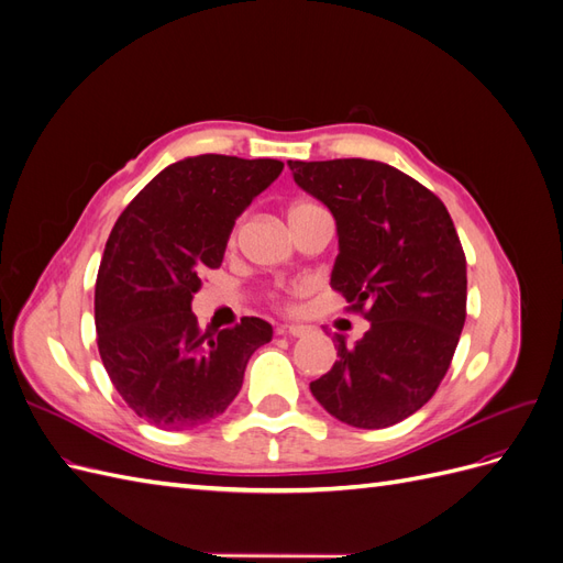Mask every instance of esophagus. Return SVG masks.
I'll use <instances>...</instances> for the list:
<instances>
[{"label": "esophagus", "instance_id": "34e87169", "mask_svg": "<svg viewBox=\"0 0 563 563\" xmlns=\"http://www.w3.org/2000/svg\"><path fill=\"white\" fill-rule=\"evenodd\" d=\"M277 333L279 335H291V338H302V335L310 333V329L302 327V323H286V327L277 329Z\"/></svg>", "mask_w": 563, "mask_h": 563}]
</instances>
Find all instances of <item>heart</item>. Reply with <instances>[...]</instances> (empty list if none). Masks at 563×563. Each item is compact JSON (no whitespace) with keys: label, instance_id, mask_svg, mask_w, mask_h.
<instances>
[{"label":"heart","instance_id":"obj_1","mask_svg":"<svg viewBox=\"0 0 563 563\" xmlns=\"http://www.w3.org/2000/svg\"><path fill=\"white\" fill-rule=\"evenodd\" d=\"M300 207H308V203H298V207H294V209H300ZM305 288H308V284H296V286H291L288 288V296H296V294H302Z\"/></svg>","mask_w":563,"mask_h":563}]
</instances>
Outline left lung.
<instances>
[{
  "label": "left lung",
  "instance_id": "8db88e82",
  "mask_svg": "<svg viewBox=\"0 0 563 563\" xmlns=\"http://www.w3.org/2000/svg\"><path fill=\"white\" fill-rule=\"evenodd\" d=\"M338 228L331 288L371 329L335 333L338 362L310 383L340 422L380 430L413 416L444 380L465 327L467 263L441 199L373 159L288 162Z\"/></svg>",
  "mask_w": 563,
  "mask_h": 563
}]
</instances>
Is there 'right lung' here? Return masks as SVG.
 I'll return each mask as SVG.
<instances>
[{"label": "right lung", "instance_id": "right-lung-1", "mask_svg": "<svg viewBox=\"0 0 563 563\" xmlns=\"http://www.w3.org/2000/svg\"><path fill=\"white\" fill-rule=\"evenodd\" d=\"M284 164L187 157L152 178L117 218L96 279L98 352L112 385L159 430H192L240 395L251 354L272 327L244 317L201 333L192 298L223 263L234 220Z\"/></svg>", "mask_w": 563, "mask_h": 563}]
</instances>
